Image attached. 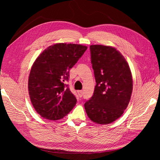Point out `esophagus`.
I'll list each match as a JSON object with an SVG mask.
<instances>
[{
  "instance_id": "34e87169",
  "label": "esophagus",
  "mask_w": 160,
  "mask_h": 160,
  "mask_svg": "<svg viewBox=\"0 0 160 160\" xmlns=\"http://www.w3.org/2000/svg\"><path fill=\"white\" fill-rule=\"evenodd\" d=\"M77 93H78V95H79L80 98H81V97L83 96V91H82V90L77 91Z\"/></svg>"
}]
</instances>
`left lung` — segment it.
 <instances>
[{"instance_id":"obj_1","label":"left lung","mask_w":160,"mask_h":160,"mask_svg":"<svg viewBox=\"0 0 160 160\" xmlns=\"http://www.w3.org/2000/svg\"><path fill=\"white\" fill-rule=\"evenodd\" d=\"M90 51L96 85L85 109L92 122L109 124L120 118L129 104L133 90L132 72L115 48L94 45L90 46Z\"/></svg>"}]
</instances>
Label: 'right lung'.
Returning a JSON list of instances; mask_svg holds the SVG:
<instances>
[{"mask_svg":"<svg viewBox=\"0 0 160 160\" xmlns=\"http://www.w3.org/2000/svg\"><path fill=\"white\" fill-rule=\"evenodd\" d=\"M87 49L81 45L57 43L43 51L34 62L28 77V93L41 117L60 119L75 106L77 99L65 81Z\"/></svg>","mask_w":160,"mask_h":160,"instance_id":"add662e5","label":"right lung"}]
</instances>
